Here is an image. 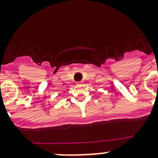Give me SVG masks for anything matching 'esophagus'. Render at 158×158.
<instances>
[{"mask_svg": "<svg viewBox=\"0 0 158 158\" xmlns=\"http://www.w3.org/2000/svg\"><path fill=\"white\" fill-rule=\"evenodd\" d=\"M80 84H82V82H76V85H80Z\"/></svg>", "mask_w": 158, "mask_h": 158, "instance_id": "1", "label": "esophagus"}]
</instances>
